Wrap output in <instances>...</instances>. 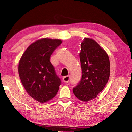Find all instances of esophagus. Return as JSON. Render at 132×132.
Segmentation results:
<instances>
[{"label": "esophagus", "mask_w": 132, "mask_h": 132, "mask_svg": "<svg viewBox=\"0 0 132 132\" xmlns=\"http://www.w3.org/2000/svg\"><path fill=\"white\" fill-rule=\"evenodd\" d=\"M70 80V77L69 76H65L63 78V81L64 83H68Z\"/></svg>", "instance_id": "esophagus-1"}]
</instances>
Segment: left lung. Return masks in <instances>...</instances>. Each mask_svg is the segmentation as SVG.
<instances>
[{
  "label": "left lung",
  "mask_w": 132,
  "mask_h": 132,
  "mask_svg": "<svg viewBox=\"0 0 132 132\" xmlns=\"http://www.w3.org/2000/svg\"><path fill=\"white\" fill-rule=\"evenodd\" d=\"M79 57L82 77L73 92L86 102L96 98L105 87L110 75V62L105 50L96 41L86 37L81 44Z\"/></svg>",
  "instance_id": "1"
}]
</instances>
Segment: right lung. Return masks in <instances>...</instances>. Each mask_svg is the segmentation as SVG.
Here are the masks:
<instances>
[{
	"label": "right lung",
	"instance_id": "add662e5",
	"mask_svg": "<svg viewBox=\"0 0 132 132\" xmlns=\"http://www.w3.org/2000/svg\"><path fill=\"white\" fill-rule=\"evenodd\" d=\"M62 42L49 38L36 40L20 59L18 72L22 85L29 96L40 103L54 98L61 85L50 58Z\"/></svg>",
	"mask_w": 132,
	"mask_h": 132
}]
</instances>
